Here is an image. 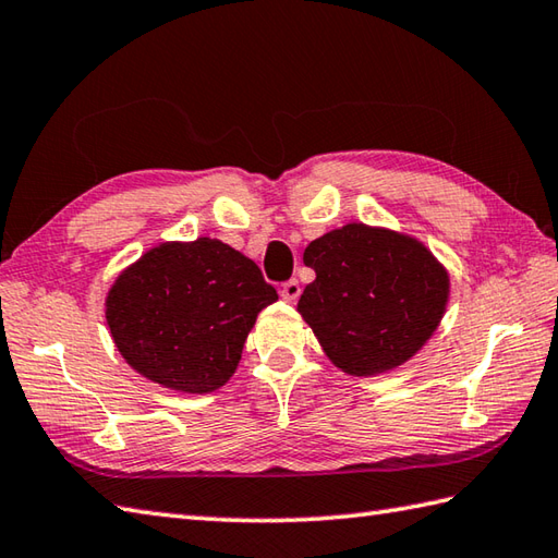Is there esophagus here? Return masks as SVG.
I'll list each match as a JSON object with an SVG mask.
<instances>
[{"instance_id":"obj_1","label":"esophagus","mask_w":558,"mask_h":558,"mask_svg":"<svg viewBox=\"0 0 558 558\" xmlns=\"http://www.w3.org/2000/svg\"><path fill=\"white\" fill-rule=\"evenodd\" d=\"M299 295H301V283L295 281V279L287 281L281 287V299L287 301V303H295V301H299Z\"/></svg>"}]
</instances>
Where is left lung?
<instances>
[{"label":"left lung","mask_w":558,"mask_h":558,"mask_svg":"<svg viewBox=\"0 0 558 558\" xmlns=\"http://www.w3.org/2000/svg\"><path fill=\"white\" fill-rule=\"evenodd\" d=\"M315 269L299 311L339 371L371 378L412 359L438 329L450 275L418 241L351 221L305 247Z\"/></svg>","instance_id":"obj_1"}]
</instances>
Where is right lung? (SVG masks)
Here are the masks:
<instances>
[{"instance_id": "obj_1", "label": "right lung", "mask_w": 558, "mask_h": 558, "mask_svg": "<svg viewBox=\"0 0 558 558\" xmlns=\"http://www.w3.org/2000/svg\"><path fill=\"white\" fill-rule=\"evenodd\" d=\"M279 299L253 259L216 238L163 241L106 295L120 356L161 388L207 395L231 380L259 311Z\"/></svg>"}]
</instances>
